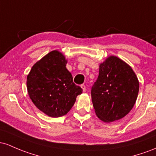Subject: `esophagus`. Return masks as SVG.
I'll return each instance as SVG.
<instances>
[{
  "label": "esophagus",
  "instance_id": "1",
  "mask_svg": "<svg viewBox=\"0 0 156 156\" xmlns=\"http://www.w3.org/2000/svg\"><path fill=\"white\" fill-rule=\"evenodd\" d=\"M81 87L82 88H83V90L84 92L85 91V90H86V86H85V85H84V84H83V85H81Z\"/></svg>",
  "mask_w": 156,
  "mask_h": 156
}]
</instances>
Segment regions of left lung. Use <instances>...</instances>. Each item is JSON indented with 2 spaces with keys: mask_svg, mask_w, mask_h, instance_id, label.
I'll return each instance as SVG.
<instances>
[{
  "mask_svg": "<svg viewBox=\"0 0 156 156\" xmlns=\"http://www.w3.org/2000/svg\"><path fill=\"white\" fill-rule=\"evenodd\" d=\"M139 90L136 73L123 60L111 56L99 66L91 87L95 113L101 121L112 122L125 117L133 108Z\"/></svg>",
  "mask_w": 156,
  "mask_h": 156,
  "instance_id": "1",
  "label": "left lung"
}]
</instances>
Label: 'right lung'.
I'll return each mask as SVG.
<instances>
[{
    "mask_svg": "<svg viewBox=\"0 0 156 156\" xmlns=\"http://www.w3.org/2000/svg\"><path fill=\"white\" fill-rule=\"evenodd\" d=\"M67 60L58 51L49 52L37 61L27 76V90L40 111L51 117L66 115L83 89L73 82L66 69Z\"/></svg>",
    "mask_w": 156,
    "mask_h": 156,
    "instance_id": "obj_1",
    "label": "right lung"
}]
</instances>
